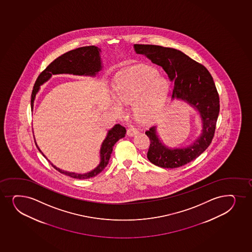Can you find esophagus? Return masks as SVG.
<instances>
[{
  "mask_svg": "<svg viewBox=\"0 0 252 252\" xmlns=\"http://www.w3.org/2000/svg\"><path fill=\"white\" fill-rule=\"evenodd\" d=\"M138 132L139 131H138L136 127L131 126L130 127H128V129L127 130V134L128 136H133V135H135L136 133H138Z\"/></svg>",
  "mask_w": 252,
  "mask_h": 252,
  "instance_id": "esophagus-1",
  "label": "esophagus"
}]
</instances>
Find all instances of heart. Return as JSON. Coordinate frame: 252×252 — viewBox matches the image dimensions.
Wrapping results in <instances>:
<instances>
[{
    "instance_id": "obj_1",
    "label": "heart",
    "mask_w": 252,
    "mask_h": 252,
    "mask_svg": "<svg viewBox=\"0 0 252 252\" xmlns=\"http://www.w3.org/2000/svg\"><path fill=\"white\" fill-rule=\"evenodd\" d=\"M166 79L158 76L157 70L141 66L120 75L113 86V95L119 105L112 102V109L118 115H125L120 106L133 104V112L139 119L151 121L161 112L167 94Z\"/></svg>"
}]
</instances>
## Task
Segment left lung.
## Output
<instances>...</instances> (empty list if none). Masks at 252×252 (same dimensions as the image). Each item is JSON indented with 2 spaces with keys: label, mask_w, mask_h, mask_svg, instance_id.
Here are the masks:
<instances>
[{
  "label": "left lung",
  "mask_w": 252,
  "mask_h": 252,
  "mask_svg": "<svg viewBox=\"0 0 252 252\" xmlns=\"http://www.w3.org/2000/svg\"><path fill=\"white\" fill-rule=\"evenodd\" d=\"M133 48L136 54L145 55L152 63L161 66L170 81H174L171 101H186L199 113L201 133L185 147H168L159 139L157 126L145 132L151 141L147 158L151 163L162 168L183 166L204 152L214 138L220 97L213 77L203 64L178 49L151 44H134Z\"/></svg>",
  "instance_id": "1"
}]
</instances>
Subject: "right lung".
<instances>
[{"mask_svg":"<svg viewBox=\"0 0 252 252\" xmlns=\"http://www.w3.org/2000/svg\"><path fill=\"white\" fill-rule=\"evenodd\" d=\"M101 49L95 46H86L73 49L69 52L65 53L57 59H55L52 63L47 66L40 75H38V79L36 80L33 90L31 97V107H33L35 96L40 88L41 85L49 81L52 75L58 74H72L76 75H88V76H95V75L101 70V57H100ZM126 133V129L120 125H115L111 129L107 131V136L101 143L100 148V162L96 167L93 170L84 174L75 173L69 171L61 170L56 167L55 165L50 163L54 168H55L59 172L64 174L66 176L76 178V179H88L91 177H95L97 174L100 173L104 170L107 166L110 159L111 154L113 152V148L116 142L124 138ZM38 151L41 153L43 152L37 145ZM45 158L46 157L44 156Z\"/></svg>","mask_w":252,"mask_h":252,"instance_id":"right-lung-1","label":"right lung"}]
</instances>
